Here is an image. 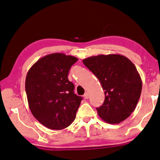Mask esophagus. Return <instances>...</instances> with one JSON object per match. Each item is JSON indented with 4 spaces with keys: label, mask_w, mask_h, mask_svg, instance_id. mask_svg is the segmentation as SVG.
Returning a JSON list of instances; mask_svg holds the SVG:
<instances>
[{
    "label": "esophagus",
    "mask_w": 160,
    "mask_h": 160,
    "mask_svg": "<svg viewBox=\"0 0 160 160\" xmlns=\"http://www.w3.org/2000/svg\"><path fill=\"white\" fill-rule=\"evenodd\" d=\"M84 98H85V99H88L89 98V93L88 92H86L85 94H84Z\"/></svg>",
    "instance_id": "34e87169"
}]
</instances>
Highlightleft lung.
<instances>
[{
    "label": "left lung",
    "mask_w": 160,
    "mask_h": 160,
    "mask_svg": "<svg viewBox=\"0 0 160 160\" xmlns=\"http://www.w3.org/2000/svg\"><path fill=\"white\" fill-rule=\"evenodd\" d=\"M104 90L105 100L97 108L107 123L119 124L135 110L142 90V81L134 64L120 54H99L82 60Z\"/></svg>",
    "instance_id": "1"
}]
</instances>
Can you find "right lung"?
Here are the masks:
<instances>
[{"mask_svg": "<svg viewBox=\"0 0 160 160\" xmlns=\"http://www.w3.org/2000/svg\"><path fill=\"white\" fill-rule=\"evenodd\" d=\"M78 58L53 53L40 58L28 71L25 82L28 106L35 118L50 129L72 124L82 97L75 94L68 72Z\"/></svg>", "mask_w": 160, "mask_h": 160, "instance_id": "add662e5", "label": "right lung"}]
</instances>
